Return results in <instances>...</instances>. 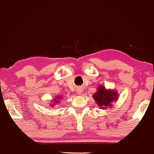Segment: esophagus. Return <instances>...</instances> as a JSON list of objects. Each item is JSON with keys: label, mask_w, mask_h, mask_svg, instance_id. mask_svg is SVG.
<instances>
[{"label": "esophagus", "mask_w": 154, "mask_h": 154, "mask_svg": "<svg viewBox=\"0 0 154 154\" xmlns=\"http://www.w3.org/2000/svg\"><path fill=\"white\" fill-rule=\"evenodd\" d=\"M77 92H78V94H81L82 90L81 89V88H79V89H77Z\"/></svg>", "instance_id": "obj_1"}]
</instances>
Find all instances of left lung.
Here are the masks:
<instances>
[{
  "mask_svg": "<svg viewBox=\"0 0 154 154\" xmlns=\"http://www.w3.org/2000/svg\"><path fill=\"white\" fill-rule=\"evenodd\" d=\"M119 94L115 90L106 89L103 85H100L97 88V92H94L92 97L96 104L101 109H107L113 106L112 103L116 102Z\"/></svg>",
  "mask_w": 154,
  "mask_h": 154,
  "instance_id": "left-lung-1",
  "label": "left lung"
}]
</instances>
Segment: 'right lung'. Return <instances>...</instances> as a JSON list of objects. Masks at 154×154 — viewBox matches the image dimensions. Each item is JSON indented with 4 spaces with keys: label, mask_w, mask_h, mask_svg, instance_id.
Wrapping results in <instances>:
<instances>
[{
    "label": "right lung",
    "mask_w": 154,
    "mask_h": 154,
    "mask_svg": "<svg viewBox=\"0 0 154 154\" xmlns=\"http://www.w3.org/2000/svg\"><path fill=\"white\" fill-rule=\"evenodd\" d=\"M62 99V97L57 96L56 97H54L52 100H50V106L53 107L55 105H58V104H60V100Z\"/></svg>",
    "instance_id": "obj_1"
}]
</instances>
